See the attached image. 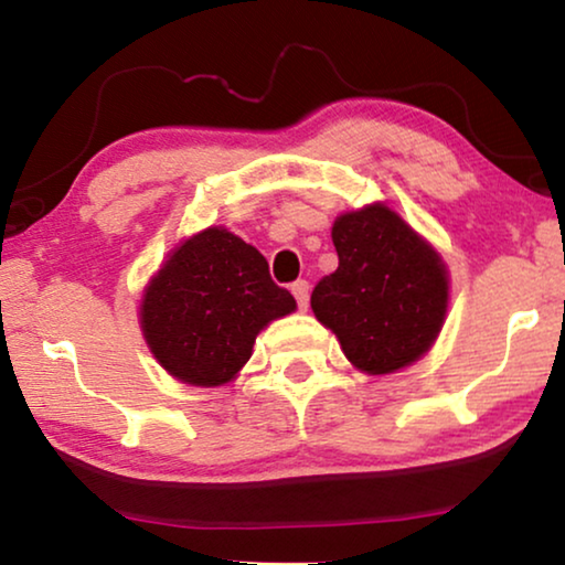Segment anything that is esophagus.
Wrapping results in <instances>:
<instances>
[{
    "label": "esophagus",
    "mask_w": 565,
    "mask_h": 565,
    "mask_svg": "<svg viewBox=\"0 0 565 565\" xmlns=\"http://www.w3.org/2000/svg\"><path fill=\"white\" fill-rule=\"evenodd\" d=\"M290 290H292V296H296V300H298L300 311H306V308H308V296H311V288H308V282L306 280L292 282Z\"/></svg>",
    "instance_id": "obj_1"
}]
</instances>
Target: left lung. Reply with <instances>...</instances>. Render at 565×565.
I'll return each instance as SVG.
<instances>
[{
  "label": "left lung",
  "mask_w": 565,
  "mask_h": 565,
  "mask_svg": "<svg viewBox=\"0 0 565 565\" xmlns=\"http://www.w3.org/2000/svg\"><path fill=\"white\" fill-rule=\"evenodd\" d=\"M339 267L311 308L360 373L388 375L424 358L443 331L450 275L439 252L385 203L337 215Z\"/></svg>",
  "instance_id": "left-lung-1"
}]
</instances>
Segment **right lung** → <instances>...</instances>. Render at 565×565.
<instances>
[{
  "mask_svg": "<svg viewBox=\"0 0 565 565\" xmlns=\"http://www.w3.org/2000/svg\"><path fill=\"white\" fill-rule=\"evenodd\" d=\"M296 311L244 238L207 226L174 246L143 288L141 323L153 360L188 385L234 381L267 323Z\"/></svg>",
  "mask_w": 565,
  "mask_h": 565,
  "instance_id": "1",
  "label": "right lung"
}]
</instances>
